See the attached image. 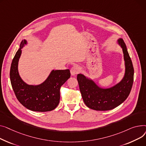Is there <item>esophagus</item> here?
I'll return each mask as SVG.
<instances>
[{"instance_id":"obj_1","label":"esophagus","mask_w":146,"mask_h":146,"mask_svg":"<svg viewBox=\"0 0 146 146\" xmlns=\"http://www.w3.org/2000/svg\"><path fill=\"white\" fill-rule=\"evenodd\" d=\"M81 71L80 68L78 66H74L71 69V74L72 76H74L76 75L77 74H78Z\"/></svg>"}]
</instances>
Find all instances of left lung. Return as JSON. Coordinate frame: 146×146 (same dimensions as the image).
Returning a JSON list of instances; mask_svg holds the SVG:
<instances>
[{
	"label": "left lung",
	"instance_id": "obj_1",
	"mask_svg": "<svg viewBox=\"0 0 146 146\" xmlns=\"http://www.w3.org/2000/svg\"><path fill=\"white\" fill-rule=\"evenodd\" d=\"M117 44L122 48L125 63L123 79L114 86L104 88L83 74L77 75L80 90L84 103L88 108L97 111L112 110L119 106L130 93L134 80V68L124 40L119 38Z\"/></svg>",
	"mask_w": 146,
	"mask_h": 146
}]
</instances>
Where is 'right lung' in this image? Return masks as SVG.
I'll return each mask as SVG.
<instances>
[{
    "label": "right lung",
    "instance_id": "add662e5",
    "mask_svg": "<svg viewBox=\"0 0 146 146\" xmlns=\"http://www.w3.org/2000/svg\"><path fill=\"white\" fill-rule=\"evenodd\" d=\"M24 39L21 43L13 60L10 70V79L15 96L21 103L28 110L46 112L54 110L60 100V88L71 76L70 71L52 70L45 81L40 84L29 85L24 82L18 72V62L22 49L27 45Z\"/></svg>",
    "mask_w": 146,
    "mask_h": 146
}]
</instances>
